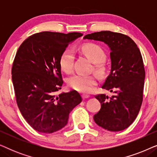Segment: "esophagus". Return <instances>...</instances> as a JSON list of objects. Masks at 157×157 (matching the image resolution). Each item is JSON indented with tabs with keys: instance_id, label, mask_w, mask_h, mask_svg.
I'll use <instances>...</instances> for the list:
<instances>
[{
	"instance_id": "esophagus-1",
	"label": "esophagus",
	"mask_w": 157,
	"mask_h": 157,
	"mask_svg": "<svg viewBox=\"0 0 157 157\" xmlns=\"http://www.w3.org/2000/svg\"><path fill=\"white\" fill-rule=\"evenodd\" d=\"M89 97V95H87V94H82L83 99H86V98H88Z\"/></svg>"
}]
</instances>
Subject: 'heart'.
Masks as SVG:
<instances>
[{
	"mask_svg": "<svg viewBox=\"0 0 157 157\" xmlns=\"http://www.w3.org/2000/svg\"><path fill=\"white\" fill-rule=\"evenodd\" d=\"M81 51L92 63H95L94 70L99 76L106 72V53L104 51L95 44H85L81 46ZM74 54L72 51L66 49L62 52L59 59L60 67L63 71L69 73L73 69ZM68 83L73 89L81 93H89L97 85V80L93 76L74 75L68 79Z\"/></svg>",
	"mask_w": 157,
	"mask_h": 157,
	"instance_id": "1",
	"label": "heart"
}]
</instances>
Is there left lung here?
I'll return each mask as SVG.
<instances>
[{"mask_svg": "<svg viewBox=\"0 0 157 157\" xmlns=\"http://www.w3.org/2000/svg\"><path fill=\"white\" fill-rule=\"evenodd\" d=\"M83 38L104 42L111 50V73L101 88L115 94L95 96L101 106L94 121L111 132L125 129L136 118L143 101L145 70L140 51L132 38L120 33L96 32Z\"/></svg>", "mask_w": 157, "mask_h": 157, "instance_id": "obj_1", "label": "left lung"}]
</instances>
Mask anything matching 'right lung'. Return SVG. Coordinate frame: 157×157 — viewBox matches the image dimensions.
<instances>
[{
  "instance_id": "add662e5",
  "label": "right lung",
  "mask_w": 157,
  "mask_h": 157,
  "mask_svg": "<svg viewBox=\"0 0 157 157\" xmlns=\"http://www.w3.org/2000/svg\"><path fill=\"white\" fill-rule=\"evenodd\" d=\"M81 36L77 32H40L27 38L17 51L11 71L17 105L38 132L51 134L63 128L71 111L82 101L74 90L56 95L63 83L60 56Z\"/></svg>"
}]
</instances>
